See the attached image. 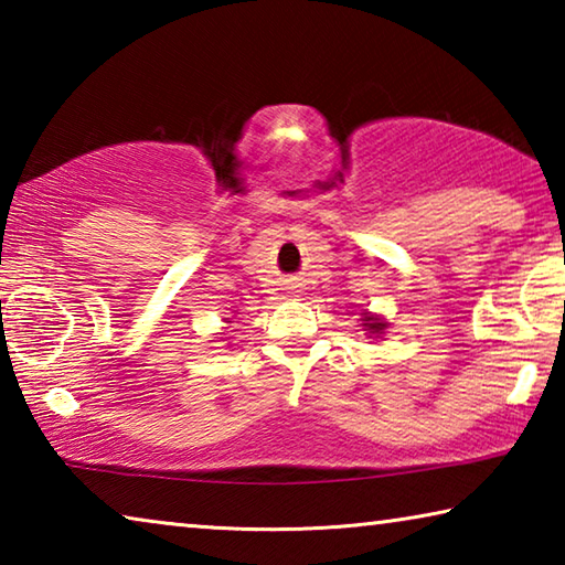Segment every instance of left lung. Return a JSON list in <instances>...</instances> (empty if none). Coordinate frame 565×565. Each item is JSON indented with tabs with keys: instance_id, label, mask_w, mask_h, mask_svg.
I'll list each match as a JSON object with an SVG mask.
<instances>
[{
	"instance_id": "8db88e82",
	"label": "left lung",
	"mask_w": 565,
	"mask_h": 565,
	"mask_svg": "<svg viewBox=\"0 0 565 565\" xmlns=\"http://www.w3.org/2000/svg\"><path fill=\"white\" fill-rule=\"evenodd\" d=\"M366 321L369 323H363V327H366V331H371V333H381L386 329V323L381 321V319H374V317H366Z\"/></svg>"
}]
</instances>
